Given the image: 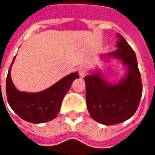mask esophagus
Here are the masks:
<instances>
[{"instance_id":"34e87169","label":"esophagus","mask_w":155,"mask_h":155,"mask_svg":"<svg viewBox=\"0 0 155 155\" xmlns=\"http://www.w3.org/2000/svg\"><path fill=\"white\" fill-rule=\"evenodd\" d=\"M78 71H79V74H80V76H84V75L87 74V68L85 65H80L78 68Z\"/></svg>"}]
</instances>
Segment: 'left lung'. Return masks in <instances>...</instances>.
<instances>
[{
	"label": "left lung",
	"mask_w": 155,
	"mask_h": 155,
	"mask_svg": "<svg viewBox=\"0 0 155 155\" xmlns=\"http://www.w3.org/2000/svg\"><path fill=\"white\" fill-rule=\"evenodd\" d=\"M114 51L104 54L119 58L128 67L126 77L116 84L104 80L99 73L84 77L86 103L95 120L103 125L119 124L137 111L142 94L141 73L134 50L120 35Z\"/></svg>",
	"instance_id": "obj_1"
}]
</instances>
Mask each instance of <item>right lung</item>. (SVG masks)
<instances>
[{
  "mask_svg": "<svg viewBox=\"0 0 155 155\" xmlns=\"http://www.w3.org/2000/svg\"><path fill=\"white\" fill-rule=\"evenodd\" d=\"M11 66L6 78V95L8 104L21 119L35 124L47 122L56 117L60 110L63 97L73 81L80 78L77 72L71 73L42 92L37 93L19 92L12 83Z\"/></svg>",
  "mask_w": 155,
  "mask_h": 155,
  "instance_id": "add662e5",
  "label": "right lung"
}]
</instances>
